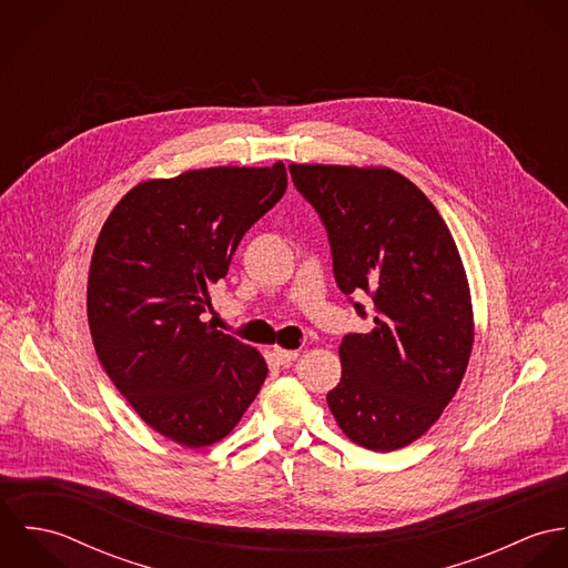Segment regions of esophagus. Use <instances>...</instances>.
<instances>
[{"mask_svg":"<svg viewBox=\"0 0 568 568\" xmlns=\"http://www.w3.org/2000/svg\"><path fill=\"white\" fill-rule=\"evenodd\" d=\"M273 354L277 356V361H280L282 365H291V363L297 361V356H300V352H295V349H282V347H275Z\"/></svg>","mask_w":568,"mask_h":568,"instance_id":"esophagus-1","label":"esophagus"}]
</instances>
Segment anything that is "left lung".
<instances>
[{
  "mask_svg": "<svg viewBox=\"0 0 568 568\" xmlns=\"http://www.w3.org/2000/svg\"><path fill=\"white\" fill-rule=\"evenodd\" d=\"M327 234L336 286L374 302V329L341 341L327 406L343 433L376 453L424 435L455 396L473 349L466 271L446 223L387 168L288 165Z\"/></svg>",
  "mask_w": 568,
  "mask_h": 568,
  "instance_id": "left-lung-1",
  "label": "left lung"
}]
</instances>
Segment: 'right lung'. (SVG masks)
I'll return each mask as SVG.
<instances>
[{"mask_svg":"<svg viewBox=\"0 0 568 568\" xmlns=\"http://www.w3.org/2000/svg\"><path fill=\"white\" fill-rule=\"evenodd\" d=\"M284 192L282 162L190 170L133 187L98 236L87 284L95 354L140 417L176 444L223 439L266 378L251 345L201 315L207 286Z\"/></svg>","mask_w":568,"mask_h":568,"instance_id":"right-lung-1","label":"right lung"}]
</instances>
